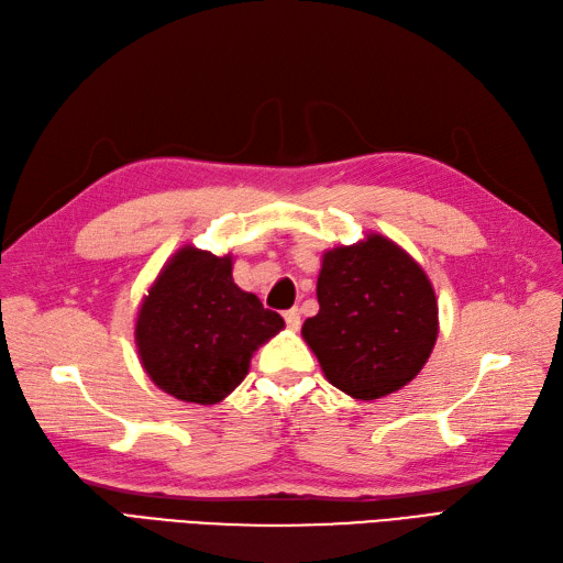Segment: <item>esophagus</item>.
<instances>
[{
  "label": "esophagus",
  "mask_w": 563,
  "mask_h": 563,
  "mask_svg": "<svg viewBox=\"0 0 563 563\" xmlns=\"http://www.w3.org/2000/svg\"><path fill=\"white\" fill-rule=\"evenodd\" d=\"M284 321H286V327H288V329H291V331H298V329H300V312H298V308L286 310V312H284Z\"/></svg>",
  "instance_id": "1"
}]
</instances>
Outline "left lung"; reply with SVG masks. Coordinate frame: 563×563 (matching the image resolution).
<instances>
[{
    "label": "left lung",
    "mask_w": 563,
    "mask_h": 563,
    "mask_svg": "<svg viewBox=\"0 0 563 563\" xmlns=\"http://www.w3.org/2000/svg\"><path fill=\"white\" fill-rule=\"evenodd\" d=\"M319 312L302 323L327 380L371 401L411 383L437 343L434 288L387 236L323 253Z\"/></svg>",
    "instance_id": "obj_1"
}]
</instances>
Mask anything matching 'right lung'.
I'll return each mask as SVG.
<instances>
[{
  "instance_id": "1",
  "label": "right lung",
  "mask_w": 563,
  "mask_h": 563,
  "mask_svg": "<svg viewBox=\"0 0 563 563\" xmlns=\"http://www.w3.org/2000/svg\"><path fill=\"white\" fill-rule=\"evenodd\" d=\"M284 329L232 279V255L183 246L147 291L135 345L157 387L180 401L218 404L240 385L251 354Z\"/></svg>"
}]
</instances>
